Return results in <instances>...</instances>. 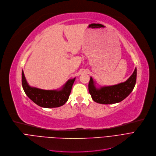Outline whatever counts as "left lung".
<instances>
[{
    "instance_id": "left-lung-1",
    "label": "left lung",
    "mask_w": 156,
    "mask_h": 156,
    "mask_svg": "<svg viewBox=\"0 0 156 156\" xmlns=\"http://www.w3.org/2000/svg\"><path fill=\"white\" fill-rule=\"evenodd\" d=\"M136 80V69L124 83L117 85L96 89L92 77L88 84V90L92 99L101 104H113L125 99L131 93Z\"/></svg>"
}]
</instances>
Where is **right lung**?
I'll return each instance as SVG.
<instances>
[{"label": "right lung", "instance_id": "right-lung-1", "mask_svg": "<svg viewBox=\"0 0 156 156\" xmlns=\"http://www.w3.org/2000/svg\"><path fill=\"white\" fill-rule=\"evenodd\" d=\"M76 78L68 80L60 91L43 90L30 86L22 71L21 82L23 90L28 97L37 105L44 108H55L63 105L67 101Z\"/></svg>", "mask_w": 156, "mask_h": 156}]
</instances>
